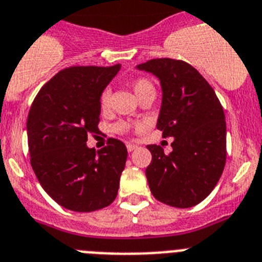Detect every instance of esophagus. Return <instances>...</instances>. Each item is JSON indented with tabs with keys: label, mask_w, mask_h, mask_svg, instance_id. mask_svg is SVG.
Returning <instances> with one entry per match:
<instances>
[{
	"label": "esophagus",
	"mask_w": 262,
	"mask_h": 262,
	"mask_svg": "<svg viewBox=\"0 0 262 262\" xmlns=\"http://www.w3.org/2000/svg\"><path fill=\"white\" fill-rule=\"evenodd\" d=\"M136 148H138V146H135L133 143H128V144H127V151H128V152H133Z\"/></svg>",
	"instance_id": "34e87169"
}]
</instances>
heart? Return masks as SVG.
I'll list each match as a JSON object with an SVG mask.
<instances>
[{
    "label": "heart",
    "instance_id": "heart-1",
    "mask_svg": "<svg viewBox=\"0 0 262 262\" xmlns=\"http://www.w3.org/2000/svg\"><path fill=\"white\" fill-rule=\"evenodd\" d=\"M133 90L138 98L143 97L147 93H155V87L146 78H136L133 80ZM110 103H111V93L110 90H104L103 93L100 94L99 98V107L102 111H107L110 108ZM136 127H142V124H135ZM133 127V124L128 122H120L115 124L114 129L118 134H124L127 133L129 128Z\"/></svg>",
    "mask_w": 262,
    "mask_h": 262
}]
</instances>
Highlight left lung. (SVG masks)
I'll return each mask as SVG.
<instances>
[{"label":"left lung","instance_id":"obj_1","mask_svg":"<svg viewBox=\"0 0 262 262\" xmlns=\"http://www.w3.org/2000/svg\"><path fill=\"white\" fill-rule=\"evenodd\" d=\"M160 80L163 98L156 127L172 136V151L149 144L152 160L146 169L156 200L189 208L204 200L217 184L227 160V124L216 93L195 67L158 58L136 66Z\"/></svg>","mask_w":262,"mask_h":262}]
</instances>
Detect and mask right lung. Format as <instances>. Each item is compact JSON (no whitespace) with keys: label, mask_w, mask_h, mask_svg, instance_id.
Returning a JSON list of instances; mask_svg holds the SVG:
<instances>
[{"label":"right lung","mask_w":262,"mask_h":262,"mask_svg":"<svg viewBox=\"0 0 262 262\" xmlns=\"http://www.w3.org/2000/svg\"><path fill=\"white\" fill-rule=\"evenodd\" d=\"M120 64L73 66L43 84L29 111L28 144L38 182L66 209L93 212L115 200L127 160L118 139L95 152L87 135L99 131V98Z\"/></svg>","instance_id":"obj_1"}]
</instances>
